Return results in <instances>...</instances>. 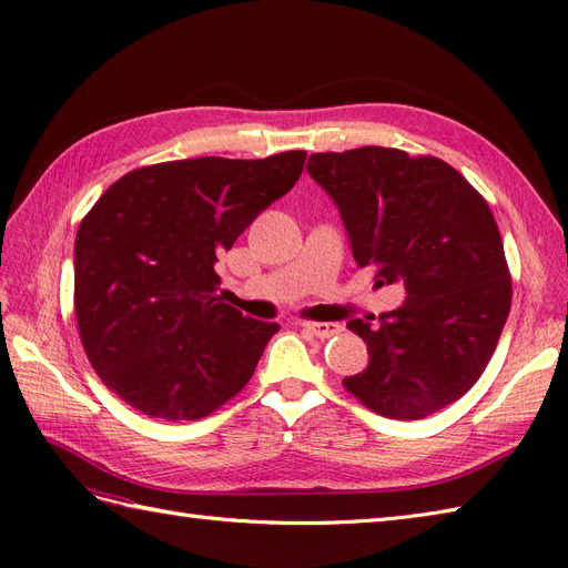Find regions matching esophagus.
<instances>
[{
    "label": "esophagus",
    "instance_id": "34e87169",
    "mask_svg": "<svg viewBox=\"0 0 568 568\" xmlns=\"http://www.w3.org/2000/svg\"><path fill=\"white\" fill-rule=\"evenodd\" d=\"M303 326L311 334H315L317 338H332V336L341 334V324H336V322H303Z\"/></svg>",
    "mask_w": 568,
    "mask_h": 568
}]
</instances>
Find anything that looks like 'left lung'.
Returning a JSON list of instances; mask_svg holds the SVG:
<instances>
[{
	"label": "left lung",
	"instance_id": "1",
	"mask_svg": "<svg viewBox=\"0 0 568 568\" xmlns=\"http://www.w3.org/2000/svg\"><path fill=\"white\" fill-rule=\"evenodd\" d=\"M307 173L336 203L355 263L407 294L379 326L348 322L369 365L343 386L390 419H422L455 403L484 374L511 305L488 203L445 161L400 149L313 153Z\"/></svg>",
	"mask_w": 568,
	"mask_h": 568
}]
</instances>
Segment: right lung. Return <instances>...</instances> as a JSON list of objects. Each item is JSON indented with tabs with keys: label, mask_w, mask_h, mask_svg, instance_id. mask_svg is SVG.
<instances>
[{
	"label": "right lung",
	"mask_w": 568,
	"mask_h": 568,
	"mask_svg": "<svg viewBox=\"0 0 568 568\" xmlns=\"http://www.w3.org/2000/svg\"><path fill=\"white\" fill-rule=\"evenodd\" d=\"M305 151L261 161L217 156L132 170L75 236V317L94 372L149 417L192 422L242 390L277 322L217 296L230 251L303 173Z\"/></svg>",
	"instance_id": "add662e5"
}]
</instances>
